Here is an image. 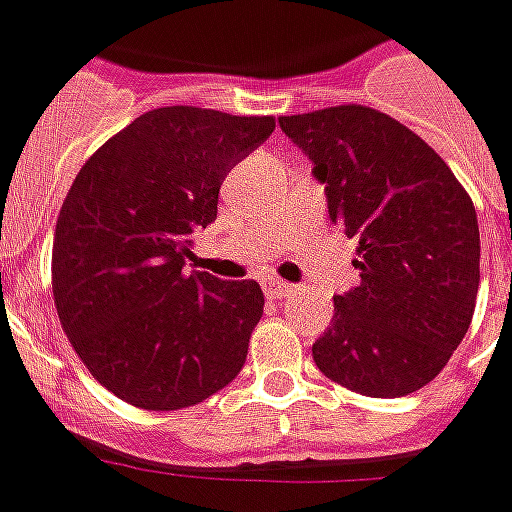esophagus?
<instances>
[{
    "label": "esophagus",
    "instance_id": "1",
    "mask_svg": "<svg viewBox=\"0 0 512 512\" xmlns=\"http://www.w3.org/2000/svg\"><path fill=\"white\" fill-rule=\"evenodd\" d=\"M265 290L273 299H285L287 293H293V285L282 282V279H265Z\"/></svg>",
    "mask_w": 512,
    "mask_h": 512
}]
</instances>
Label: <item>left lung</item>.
Returning a JSON list of instances; mask_svg holds the SVG:
<instances>
[{"label":"left lung","mask_w":512,"mask_h":512,"mask_svg":"<svg viewBox=\"0 0 512 512\" xmlns=\"http://www.w3.org/2000/svg\"><path fill=\"white\" fill-rule=\"evenodd\" d=\"M313 162L330 222L359 242L362 282L333 296L313 344L327 379L373 399L433 382L470 327L479 222L444 159L402 122L362 105L279 116Z\"/></svg>","instance_id":"1"}]
</instances>
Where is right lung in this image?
<instances>
[{"label":"right lung","instance_id":"1","mask_svg":"<svg viewBox=\"0 0 512 512\" xmlns=\"http://www.w3.org/2000/svg\"><path fill=\"white\" fill-rule=\"evenodd\" d=\"M273 128V116L148 110L73 179L53 236V302L90 376L122 402L182 410L239 376L265 293L185 262L225 176Z\"/></svg>","mask_w":512,"mask_h":512}]
</instances>
